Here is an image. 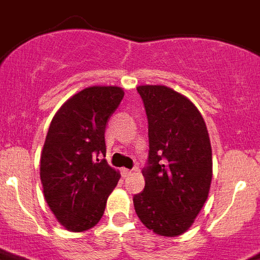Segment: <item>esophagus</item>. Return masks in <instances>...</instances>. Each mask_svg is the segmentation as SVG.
Returning a JSON list of instances; mask_svg holds the SVG:
<instances>
[{
	"instance_id": "esophagus-1",
	"label": "esophagus",
	"mask_w": 260,
	"mask_h": 260,
	"mask_svg": "<svg viewBox=\"0 0 260 260\" xmlns=\"http://www.w3.org/2000/svg\"><path fill=\"white\" fill-rule=\"evenodd\" d=\"M121 173H122V177H128V175H130V174H132L133 171L128 170V169H122Z\"/></svg>"
}]
</instances>
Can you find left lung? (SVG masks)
Wrapping results in <instances>:
<instances>
[{"mask_svg":"<svg viewBox=\"0 0 260 260\" xmlns=\"http://www.w3.org/2000/svg\"><path fill=\"white\" fill-rule=\"evenodd\" d=\"M149 119V166L135 212L149 230L178 237L191 227L207 201L212 179L211 143L201 111L164 85L137 87Z\"/></svg>","mask_w":260,"mask_h":260,"instance_id":"left-lung-1","label":"left lung"}]
</instances>
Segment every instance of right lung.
I'll list each match as a JSON object with an SVG mask.
<instances>
[{
	"mask_svg": "<svg viewBox=\"0 0 260 260\" xmlns=\"http://www.w3.org/2000/svg\"><path fill=\"white\" fill-rule=\"evenodd\" d=\"M125 95L119 86H90L70 96L51 119L41 153L45 201L55 219L73 233L100 222L121 174L106 154L105 128Z\"/></svg>",
	"mask_w": 260,
	"mask_h": 260,
	"instance_id": "right-lung-1",
	"label": "right lung"
}]
</instances>
